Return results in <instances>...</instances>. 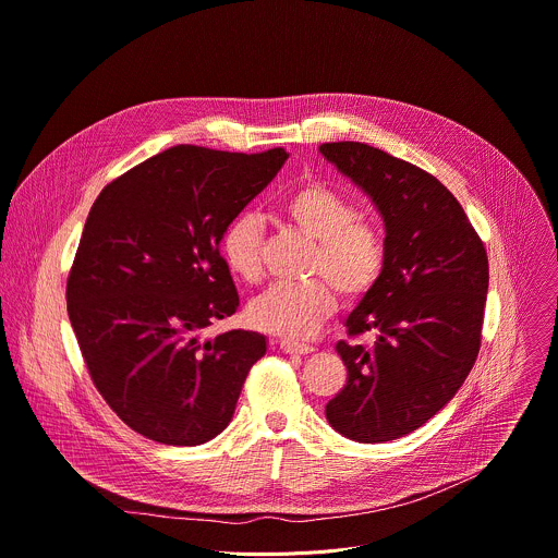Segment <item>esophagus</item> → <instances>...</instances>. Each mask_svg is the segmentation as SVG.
I'll use <instances>...</instances> for the list:
<instances>
[{"instance_id":"esophagus-1","label":"esophagus","mask_w":558,"mask_h":558,"mask_svg":"<svg viewBox=\"0 0 558 558\" xmlns=\"http://www.w3.org/2000/svg\"><path fill=\"white\" fill-rule=\"evenodd\" d=\"M280 349L284 353H291V356H307V353L316 351L312 344H298V342H289V340H282Z\"/></svg>"}]
</instances>
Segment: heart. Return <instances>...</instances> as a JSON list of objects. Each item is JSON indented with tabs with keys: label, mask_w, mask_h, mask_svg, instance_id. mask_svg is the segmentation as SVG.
Here are the masks:
<instances>
[{
	"label": "heart",
	"mask_w": 558,
	"mask_h": 558,
	"mask_svg": "<svg viewBox=\"0 0 558 558\" xmlns=\"http://www.w3.org/2000/svg\"><path fill=\"white\" fill-rule=\"evenodd\" d=\"M282 218L314 244L305 282H276L251 302L248 323L289 340L310 338L333 312L336 293L347 300L365 298L380 280L387 265V238L383 227L359 216L349 195L320 180L295 184L280 199ZM263 227L256 216L233 218L220 238V256L227 269L258 282L263 274Z\"/></svg>",
	"instance_id": "heart-1"
}]
</instances>
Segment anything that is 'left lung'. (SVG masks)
I'll use <instances>...</instances> for the list:
<instances>
[{
	"label": "left lung",
	"mask_w": 558,
	"mask_h": 558,
	"mask_svg": "<svg viewBox=\"0 0 558 558\" xmlns=\"http://www.w3.org/2000/svg\"><path fill=\"white\" fill-rule=\"evenodd\" d=\"M320 154L356 182L385 222L387 265L347 318V385L325 408L329 425L359 442H385L425 425L459 391L478 349L489 284L483 240L432 173L363 142Z\"/></svg>",
	"instance_id": "left-lung-1"
}]
</instances>
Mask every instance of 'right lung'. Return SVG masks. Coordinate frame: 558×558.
<instances>
[{
	"label": "right lung",
	"mask_w": 558,
	"mask_h": 558,
	"mask_svg": "<svg viewBox=\"0 0 558 558\" xmlns=\"http://www.w3.org/2000/svg\"><path fill=\"white\" fill-rule=\"evenodd\" d=\"M287 158L284 148L178 144L93 202L66 282L69 318L93 385L137 434L193 447L229 425L267 338L199 331L240 305L222 231Z\"/></svg>",
	"instance_id": "obj_1"
}]
</instances>
